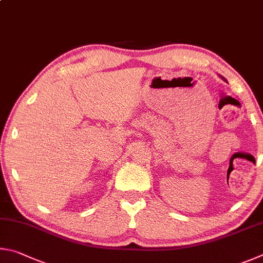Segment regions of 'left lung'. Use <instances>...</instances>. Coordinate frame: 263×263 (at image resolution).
<instances>
[{"instance_id":"left-lung-1","label":"left lung","mask_w":263,"mask_h":263,"mask_svg":"<svg viewBox=\"0 0 263 263\" xmlns=\"http://www.w3.org/2000/svg\"><path fill=\"white\" fill-rule=\"evenodd\" d=\"M220 77H222V76H220ZM223 78V80H224V77H222ZM224 81H227V80H224Z\"/></svg>"}]
</instances>
